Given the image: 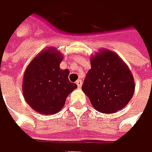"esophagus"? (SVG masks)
<instances>
[{"instance_id":"34e87169","label":"esophagus","mask_w":152,"mask_h":152,"mask_svg":"<svg viewBox=\"0 0 152 152\" xmlns=\"http://www.w3.org/2000/svg\"><path fill=\"white\" fill-rule=\"evenodd\" d=\"M75 84H77V86L80 88V87L82 86V80H81V79H78L77 82H75Z\"/></svg>"}]
</instances>
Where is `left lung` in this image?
Segmentation results:
<instances>
[{
  "instance_id": "8db88e82",
  "label": "left lung",
  "mask_w": 152,
  "mask_h": 152,
  "mask_svg": "<svg viewBox=\"0 0 152 152\" xmlns=\"http://www.w3.org/2000/svg\"><path fill=\"white\" fill-rule=\"evenodd\" d=\"M91 69L87 72L83 92L92 105L100 113H113L130 102L135 85L132 74L117 54L102 49L90 58Z\"/></svg>"
}]
</instances>
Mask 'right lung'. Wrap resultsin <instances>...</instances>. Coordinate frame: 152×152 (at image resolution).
Instances as JSON below:
<instances>
[{"label": "right lung", "mask_w": 152, "mask_h": 152, "mask_svg": "<svg viewBox=\"0 0 152 152\" xmlns=\"http://www.w3.org/2000/svg\"><path fill=\"white\" fill-rule=\"evenodd\" d=\"M62 60L59 51L47 48L38 54L25 70L23 96L28 104L41 114L59 112L68 94L77 87L68 79L69 70L60 68Z\"/></svg>", "instance_id": "1"}]
</instances>
